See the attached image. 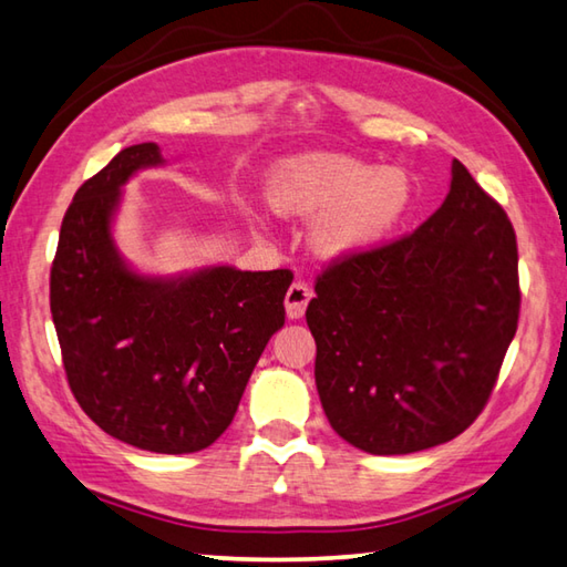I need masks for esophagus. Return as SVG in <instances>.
<instances>
[{"label": "esophagus", "instance_id": "1", "mask_svg": "<svg viewBox=\"0 0 567 567\" xmlns=\"http://www.w3.org/2000/svg\"><path fill=\"white\" fill-rule=\"evenodd\" d=\"M311 288H308L303 281H293L286 291V316L288 318H301L308 308V301H311Z\"/></svg>", "mask_w": 567, "mask_h": 567}]
</instances>
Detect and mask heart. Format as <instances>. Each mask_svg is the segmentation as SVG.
I'll return each instance as SVG.
<instances>
[{
  "mask_svg": "<svg viewBox=\"0 0 567 567\" xmlns=\"http://www.w3.org/2000/svg\"><path fill=\"white\" fill-rule=\"evenodd\" d=\"M281 215L318 219L313 244L326 256L368 249L408 215L412 179L400 167H372L348 155H306L288 163L271 187Z\"/></svg>",
  "mask_w": 567,
  "mask_h": 567,
  "instance_id": "heart-1",
  "label": "heart"
}]
</instances>
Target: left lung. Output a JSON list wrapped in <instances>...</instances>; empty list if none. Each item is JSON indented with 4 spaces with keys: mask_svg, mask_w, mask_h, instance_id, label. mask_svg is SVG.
Segmentation results:
<instances>
[{
    "mask_svg": "<svg viewBox=\"0 0 567 567\" xmlns=\"http://www.w3.org/2000/svg\"><path fill=\"white\" fill-rule=\"evenodd\" d=\"M518 313L514 224L454 159L430 219L318 274L306 320L330 426L380 456L454 440L486 408Z\"/></svg>",
    "mask_w": 567,
    "mask_h": 567,
    "instance_id": "8db88e82",
    "label": "left lung"
}]
</instances>
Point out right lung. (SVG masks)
Segmentation results:
<instances>
[{"instance_id":"1","label":"right lung","mask_w":567,"mask_h":567,"mask_svg":"<svg viewBox=\"0 0 567 567\" xmlns=\"http://www.w3.org/2000/svg\"><path fill=\"white\" fill-rule=\"evenodd\" d=\"M131 145L79 187L61 221L49 301L63 370L105 434L157 454L217 442L269 338L284 326L293 274L215 266L187 279H145L111 239L121 185L157 165Z\"/></svg>"}]
</instances>
